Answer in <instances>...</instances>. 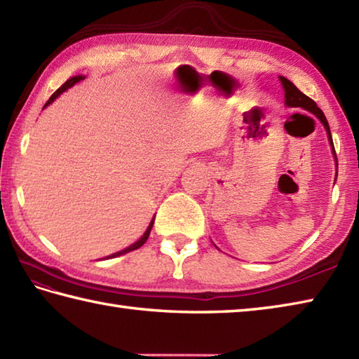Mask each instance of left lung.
I'll return each mask as SVG.
<instances>
[{
    "label": "left lung",
    "mask_w": 359,
    "mask_h": 359,
    "mask_svg": "<svg viewBox=\"0 0 359 359\" xmlns=\"http://www.w3.org/2000/svg\"><path fill=\"white\" fill-rule=\"evenodd\" d=\"M280 81H282V86H283V90H285V104L287 105V107H302V109H305L308 111H311V114L318 116L319 121L324 124V128L327 129V133H328V142H330V144H332V149H333V154L336 157L332 132H330V126H328V121H327V118L324 115V111H322L318 107V104H316L311 100V97H308L306 95L302 93V91L296 86H294L291 81H287L286 77L280 76Z\"/></svg>",
    "instance_id": "1"
}]
</instances>
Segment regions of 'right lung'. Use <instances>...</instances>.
I'll list each match as a JSON object with an SVG mask.
<instances>
[{"label":"right lung","mask_w":359,"mask_h":359,"mask_svg":"<svg viewBox=\"0 0 359 359\" xmlns=\"http://www.w3.org/2000/svg\"><path fill=\"white\" fill-rule=\"evenodd\" d=\"M83 79H86V76H73L72 77V79H68L65 83H63V86L60 87V88H57V90H55L54 91V93H53V96L51 97H49V100H48V102L45 104V107H46V105H49V104H51L54 100H55V97H57L59 95H62L63 93V91H65V90H68L69 87H73L74 86V83H77V82H79V81H83ZM43 107V109H45ZM152 226H154V217H152V221H151V224H149V227H147L146 229V231H144V235L142 236V238H140V240L137 241V243H133L132 245H129V248H126V249H123V250H119V252H116V254H114V255H109L107 258H115V257H119V255H124V254H128V252H132V250H137L138 248H142V245L146 243V240H147V238H149V233H151V229H152Z\"/></svg>","instance_id":"right-lung-1"}]
</instances>
